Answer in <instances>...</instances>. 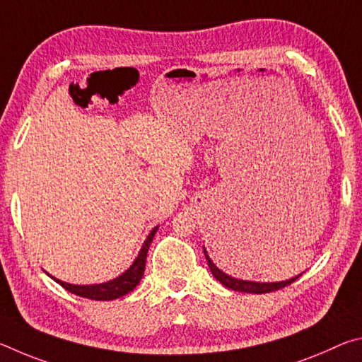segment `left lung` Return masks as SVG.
Here are the masks:
<instances>
[{"instance_id":"1","label":"left lung","mask_w":362,"mask_h":362,"mask_svg":"<svg viewBox=\"0 0 362 362\" xmlns=\"http://www.w3.org/2000/svg\"><path fill=\"white\" fill-rule=\"evenodd\" d=\"M204 255H206L207 265H209V268H211V273L214 274V278H216L217 281H220V283H222L225 287H228V289L238 291V292L268 293V292L283 289V287L292 284L293 281L302 276V274H298V276H296V278L287 279V281H281V283H252V281H241V279H235V278L228 276V274H225L223 272H220V269L216 265H214V262L211 260V257L207 255L206 249H204Z\"/></svg>"}]
</instances>
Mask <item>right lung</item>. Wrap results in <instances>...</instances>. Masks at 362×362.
<instances>
[{
	"mask_svg": "<svg viewBox=\"0 0 362 362\" xmlns=\"http://www.w3.org/2000/svg\"><path fill=\"white\" fill-rule=\"evenodd\" d=\"M156 230H158V226H156V228L151 230L148 238H146V241L144 243L142 249H140L139 257L136 259V262L132 263L131 268L113 281H108V283H103V284H94V286H75V284L64 283V281L56 279L52 276L51 278L56 281V283L62 286L65 291H69L71 293H75V296L84 297V298L115 300V298H119L122 296H126V293H129L131 291H134V287H136L140 283V279H142V276H144L146 252H148L150 244L153 241V236H155Z\"/></svg>",
	"mask_w": 362,
	"mask_h": 362,
	"instance_id": "add662e5",
	"label": "right lung"
}]
</instances>
